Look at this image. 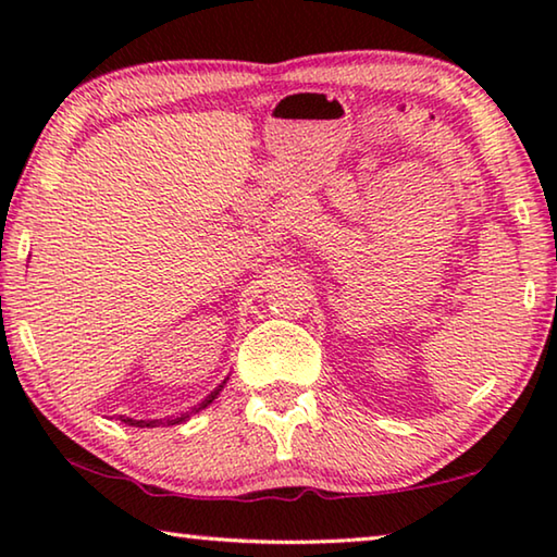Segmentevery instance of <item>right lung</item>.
Instances as JSON below:
<instances>
[{
  "mask_svg": "<svg viewBox=\"0 0 557 557\" xmlns=\"http://www.w3.org/2000/svg\"><path fill=\"white\" fill-rule=\"evenodd\" d=\"M228 381V379H225ZM225 381L219 385V388L215 391H211V395H206V398L199 403V408H194V410H188V412H184V414H178V418H172V420H135V418H125V414H120V420L125 422V425H132V428H157V425H178V422H186L188 418H191V414H196L199 410H203V408H209V405L219 398V393L223 391V385H225Z\"/></svg>",
  "mask_w": 557,
  "mask_h": 557,
  "instance_id": "right-lung-1",
  "label": "right lung"
}]
</instances>
